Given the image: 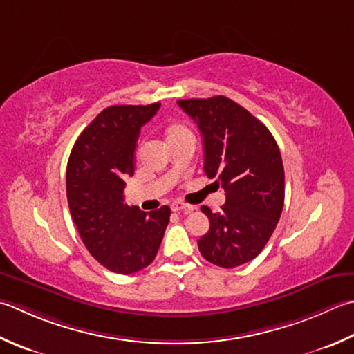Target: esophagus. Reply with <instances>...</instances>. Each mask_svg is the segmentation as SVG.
<instances>
[{
	"instance_id": "1",
	"label": "esophagus",
	"mask_w": 354,
	"mask_h": 354,
	"mask_svg": "<svg viewBox=\"0 0 354 354\" xmlns=\"http://www.w3.org/2000/svg\"><path fill=\"white\" fill-rule=\"evenodd\" d=\"M170 209H171V212H183V210H185V212H192V210H193V207H192V205H189V204H184V203H181V201H175V203H171Z\"/></svg>"
}]
</instances>
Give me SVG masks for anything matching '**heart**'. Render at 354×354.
<instances>
[{"instance_id": "heart-1", "label": "heart", "mask_w": 354, "mask_h": 354, "mask_svg": "<svg viewBox=\"0 0 354 354\" xmlns=\"http://www.w3.org/2000/svg\"><path fill=\"white\" fill-rule=\"evenodd\" d=\"M187 130L183 124H179V122H171L170 126L165 129V138H167V141H170V140H173V138H176V136H181V135H184V133H187Z\"/></svg>"}]
</instances>
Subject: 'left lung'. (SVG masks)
Here are the masks:
<instances>
[{"label":"left lung","instance_id":"1","mask_svg":"<svg viewBox=\"0 0 354 354\" xmlns=\"http://www.w3.org/2000/svg\"><path fill=\"white\" fill-rule=\"evenodd\" d=\"M178 106L203 136L205 175L225 190L221 212L201 207L210 228L198 239L199 252L218 267L245 264L262 252L282 213L286 179L278 144L258 118L225 96Z\"/></svg>","mask_w":354,"mask_h":354}]
</instances>
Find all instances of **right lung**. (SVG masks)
<instances>
[{
    "mask_svg": "<svg viewBox=\"0 0 354 354\" xmlns=\"http://www.w3.org/2000/svg\"><path fill=\"white\" fill-rule=\"evenodd\" d=\"M159 106L104 109L82 130L67 162L66 189L73 223L90 254L113 273L131 274L150 266L170 219L167 205L145 213L124 203L141 127Z\"/></svg>",
    "mask_w": 354,
    "mask_h": 354,
    "instance_id": "add662e5",
    "label": "right lung"
}]
</instances>
